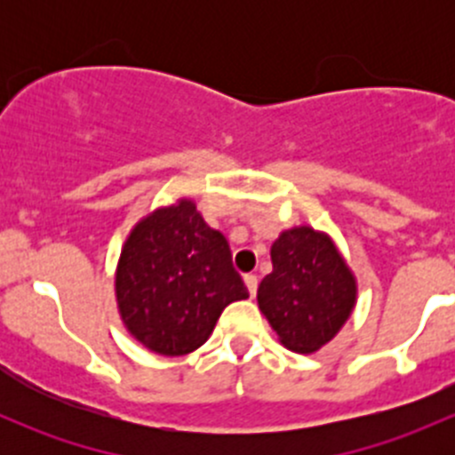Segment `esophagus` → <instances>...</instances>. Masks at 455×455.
Here are the masks:
<instances>
[{"label":"esophagus","mask_w":455,"mask_h":455,"mask_svg":"<svg viewBox=\"0 0 455 455\" xmlns=\"http://www.w3.org/2000/svg\"><path fill=\"white\" fill-rule=\"evenodd\" d=\"M244 283H246V288H249L251 297H255V292H257V277H255V275H244Z\"/></svg>","instance_id":"esophagus-1"}]
</instances>
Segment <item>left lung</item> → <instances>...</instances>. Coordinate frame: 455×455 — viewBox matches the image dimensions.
I'll return each instance as SVG.
<instances>
[{
  "label": "left lung",
  "instance_id": "left-lung-1",
  "mask_svg": "<svg viewBox=\"0 0 455 455\" xmlns=\"http://www.w3.org/2000/svg\"><path fill=\"white\" fill-rule=\"evenodd\" d=\"M273 273L261 279L257 304L283 347L313 355L337 337L356 304V279L328 233L313 227L282 231L270 246Z\"/></svg>",
  "mask_w": 455,
  "mask_h": 455
}]
</instances>
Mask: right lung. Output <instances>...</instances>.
<instances>
[{"label":"right lung","instance_id":"obj_1","mask_svg":"<svg viewBox=\"0 0 455 455\" xmlns=\"http://www.w3.org/2000/svg\"><path fill=\"white\" fill-rule=\"evenodd\" d=\"M246 297L227 237L204 222L194 200L151 211L123 244L118 313L127 332L156 355L198 350L222 310Z\"/></svg>","mask_w":455,"mask_h":455}]
</instances>
